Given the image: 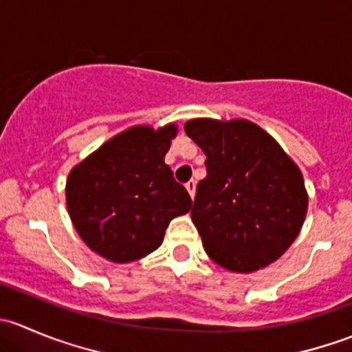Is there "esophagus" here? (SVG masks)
<instances>
[{
    "label": "esophagus",
    "mask_w": 352,
    "mask_h": 352,
    "mask_svg": "<svg viewBox=\"0 0 352 352\" xmlns=\"http://www.w3.org/2000/svg\"><path fill=\"white\" fill-rule=\"evenodd\" d=\"M186 189L189 190V194H190V197H194L196 196V180H189V182L186 184Z\"/></svg>",
    "instance_id": "34e87169"
}]
</instances>
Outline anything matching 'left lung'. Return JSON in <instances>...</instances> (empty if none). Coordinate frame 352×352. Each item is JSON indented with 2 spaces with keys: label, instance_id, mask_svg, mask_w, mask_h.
<instances>
[{
  "label": "left lung",
  "instance_id": "left-lung-1",
  "mask_svg": "<svg viewBox=\"0 0 352 352\" xmlns=\"http://www.w3.org/2000/svg\"><path fill=\"white\" fill-rule=\"evenodd\" d=\"M184 129L206 155L208 175L190 209L206 254L233 272L278 261L307 216L296 163L250 120L192 119Z\"/></svg>",
  "mask_w": 352,
  "mask_h": 352
}]
</instances>
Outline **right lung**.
Wrapping results in <instances>:
<instances>
[{
  "instance_id": "obj_1",
  "label": "right lung",
  "mask_w": 352,
  "mask_h": 352,
  "mask_svg": "<svg viewBox=\"0 0 352 352\" xmlns=\"http://www.w3.org/2000/svg\"><path fill=\"white\" fill-rule=\"evenodd\" d=\"M175 124L134 126L78 163L67 175L66 204L78 235L98 255L131 262L156 250L175 216L192 206L165 163Z\"/></svg>"
}]
</instances>
